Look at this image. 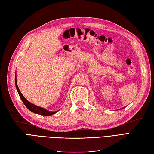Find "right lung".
I'll list each match as a JSON object with an SVG mask.
<instances>
[{
	"label": "right lung",
	"instance_id": "obj_1",
	"mask_svg": "<svg viewBox=\"0 0 154 154\" xmlns=\"http://www.w3.org/2000/svg\"><path fill=\"white\" fill-rule=\"evenodd\" d=\"M15 84H16V89H17V92H18L20 98L21 99V100H22V102H23L24 105L26 106V108L29 110H30L31 112H33L35 113L39 114V115L47 116H52V115H53V114L56 113L59 111L58 110V111H56V112H50V111L46 110L45 108H41V107H38L37 106H35V105L33 104V103H31V102H29L26 99V98H25L24 96H23V94H21V92H20L18 87H17V80H16V77H15Z\"/></svg>",
	"mask_w": 154,
	"mask_h": 154
}]
</instances>
